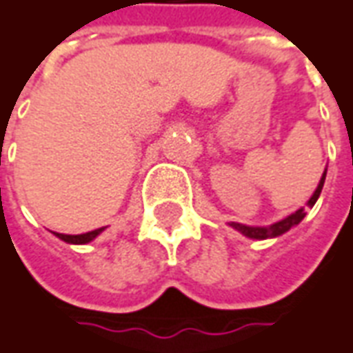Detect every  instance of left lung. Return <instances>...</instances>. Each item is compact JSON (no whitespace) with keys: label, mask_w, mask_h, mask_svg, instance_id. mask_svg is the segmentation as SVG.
I'll return each instance as SVG.
<instances>
[{"label":"left lung","mask_w":353,"mask_h":353,"mask_svg":"<svg viewBox=\"0 0 353 353\" xmlns=\"http://www.w3.org/2000/svg\"><path fill=\"white\" fill-rule=\"evenodd\" d=\"M325 176H327V169H325L323 176H321L317 190L313 192V196H311L310 201H307V208H313L317 198L321 196L323 184H325ZM303 217H305V208H300L298 211H294L292 215H288V217H284L283 221L273 223V225H269V227H248V225H240V223H230V227L236 228L238 232H242V234L248 238H254V240H267V238H276L281 236V234H284V232H288L292 227L300 225Z\"/></svg>","instance_id":"8db88e82"}]
</instances>
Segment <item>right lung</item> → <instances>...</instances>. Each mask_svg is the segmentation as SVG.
Here are the masks:
<instances>
[{
  "label": "right lung",
  "mask_w": 353,
  "mask_h": 353,
  "mask_svg": "<svg viewBox=\"0 0 353 353\" xmlns=\"http://www.w3.org/2000/svg\"><path fill=\"white\" fill-rule=\"evenodd\" d=\"M103 228L105 227L96 228V230H90V232H84V234H61V232H53V234H55L57 238H61L63 242H67V244H88V242H92L94 238L98 236Z\"/></svg>",
  "instance_id": "add662e5"
}]
</instances>
